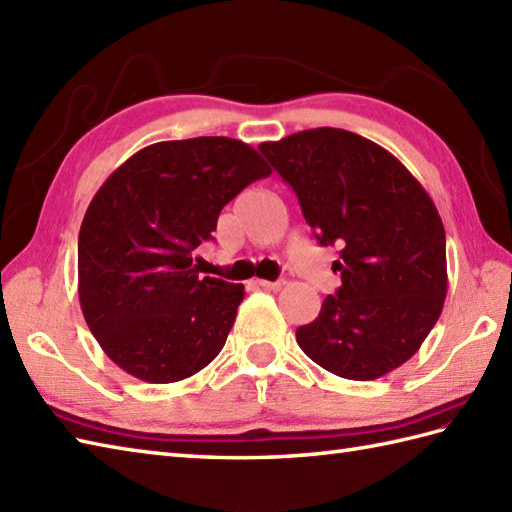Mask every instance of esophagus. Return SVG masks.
<instances>
[{
	"label": "esophagus",
	"mask_w": 512,
	"mask_h": 512,
	"mask_svg": "<svg viewBox=\"0 0 512 512\" xmlns=\"http://www.w3.org/2000/svg\"><path fill=\"white\" fill-rule=\"evenodd\" d=\"M257 286L264 288V290H273V292H279L281 288L286 286L284 279H277V281H264V279H257Z\"/></svg>",
	"instance_id": "esophagus-1"
}]
</instances>
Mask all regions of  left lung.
<instances>
[{
  "label": "left lung",
  "mask_w": 512,
  "mask_h": 512,
  "mask_svg": "<svg viewBox=\"0 0 512 512\" xmlns=\"http://www.w3.org/2000/svg\"><path fill=\"white\" fill-rule=\"evenodd\" d=\"M259 151L297 193L321 246H336L341 288L297 330L314 363L374 380L420 350L447 297V237L436 204L387 149L317 127Z\"/></svg>",
  "instance_id": "left-lung-1"
}]
</instances>
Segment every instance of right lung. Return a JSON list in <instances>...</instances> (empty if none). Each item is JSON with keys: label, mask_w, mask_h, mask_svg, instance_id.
I'll return each mask as SVG.
<instances>
[{"label": "right lung", "mask_w": 512, "mask_h": 512, "mask_svg": "<svg viewBox=\"0 0 512 512\" xmlns=\"http://www.w3.org/2000/svg\"><path fill=\"white\" fill-rule=\"evenodd\" d=\"M270 176L226 136L165 140L125 160L85 211L79 301L112 361L145 383H176L220 354L242 284L200 277L193 250L250 182Z\"/></svg>", "instance_id": "obj_1"}]
</instances>
